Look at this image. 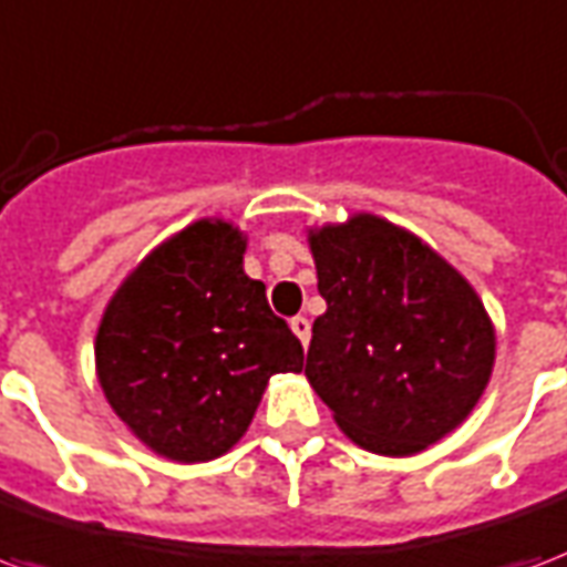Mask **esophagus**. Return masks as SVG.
<instances>
[{
	"label": "esophagus",
	"instance_id": "esophagus-1",
	"mask_svg": "<svg viewBox=\"0 0 567 567\" xmlns=\"http://www.w3.org/2000/svg\"><path fill=\"white\" fill-rule=\"evenodd\" d=\"M289 329L296 331V338L308 347V340H310V319L308 317H292L289 319Z\"/></svg>",
	"mask_w": 567,
	"mask_h": 567
}]
</instances>
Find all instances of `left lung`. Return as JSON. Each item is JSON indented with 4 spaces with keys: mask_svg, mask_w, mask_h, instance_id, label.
I'll list each match as a JSON object with an SVG mask.
<instances>
[{
    "mask_svg": "<svg viewBox=\"0 0 567 567\" xmlns=\"http://www.w3.org/2000/svg\"><path fill=\"white\" fill-rule=\"evenodd\" d=\"M326 313L305 377L338 427L373 454L410 457L487 389L496 331L478 292L410 229L359 212L308 229Z\"/></svg>",
    "mask_w": 567,
    "mask_h": 567,
    "instance_id": "1",
    "label": "left lung"
}]
</instances>
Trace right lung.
Segmentation results:
<instances>
[{"label": "right lung", "instance_id": "add662e5", "mask_svg": "<svg viewBox=\"0 0 567 567\" xmlns=\"http://www.w3.org/2000/svg\"><path fill=\"white\" fill-rule=\"evenodd\" d=\"M248 238L203 218L140 262L106 305L95 370L106 403L146 449L178 463L227 454L275 373L305 349L245 275Z\"/></svg>", "mask_w": 567, "mask_h": 567}]
</instances>
